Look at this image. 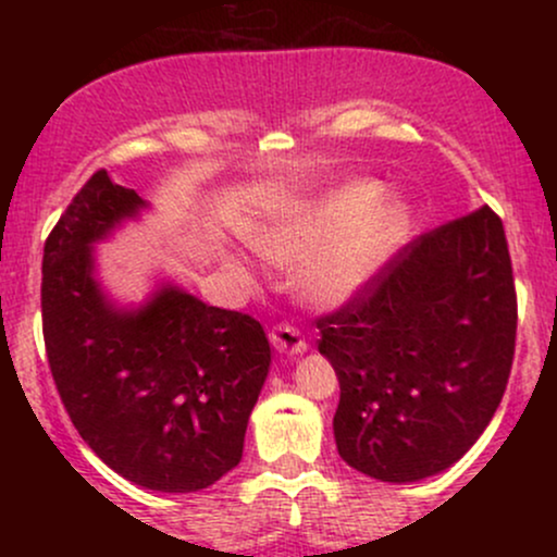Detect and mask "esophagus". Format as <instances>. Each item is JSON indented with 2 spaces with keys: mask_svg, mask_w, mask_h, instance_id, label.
Segmentation results:
<instances>
[{
  "mask_svg": "<svg viewBox=\"0 0 557 557\" xmlns=\"http://www.w3.org/2000/svg\"><path fill=\"white\" fill-rule=\"evenodd\" d=\"M270 341L274 345V350L285 356H298L306 350V341L300 337V332L296 327H290V324H277V327H272Z\"/></svg>",
  "mask_w": 557,
  "mask_h": 557,
  "instance_id": "34e87169",
  "label": "esophagus"
}]
</instances>
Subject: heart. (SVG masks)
<instances>
[{
	"mask_svg": "<svg viewBox=\"0 0 557 557\" xmlns=\"http://www.w3.org/2000/svg\"><path fill=\"white\" fill-rule=\"evenodd\" d=\"M380 183L343 185L290 220L272 222L253 235V246L272 261H304L298 283L314 304L341 306L361 293L382 267L398 253L413 227V209L403 198H379ZM230 272L248 280L238 257L227 259Z\"/></svg>",
	"mask_w": 557,
	"mask_h": 557,
	"instance_id": "obj_1",
	"label": "heart"
}]
</instances>
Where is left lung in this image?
Instances as JSON below:
<instances>
[{
    "instance_id": "8db88e82",
    "label": "left lung",
    "mask_w": 557,
    "mask_h": 557,
    "mask_svg": "<svg viewBox=\"0 0 557 557\" xmlns=\"http://www.w3.org/2000/svg\"><path fill=\"white\" fill-rule=\"evenodd\" d=\"M516 322L508 240L490 207L406 243L317 319L319 354L341 382L332 430L343 461L395 484L456 463L500 406Z\"/></svg>"
}]
</instances>
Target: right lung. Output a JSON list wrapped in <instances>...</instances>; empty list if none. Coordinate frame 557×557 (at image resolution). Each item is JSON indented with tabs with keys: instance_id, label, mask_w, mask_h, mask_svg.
<instances>
[{
	"instance_id": "obj_1",
	"label": "right lung",
	"mask_w": 557,
	"mask_h": 557,
	"mask_svg": "<svg viewBox=\"0 0 557 557\" xmlns=\"http://www.w3.org/2000/svg\"><path fill=\"white\" fill-rule=\"evenodd\" d=\"M144 207L107 170L75 194L44 243V343L67 417L101 461L146 490L198 492L240 463L272 350L257 319L175 285L138 309L104 296L94 243Z\"/></svg>"
}]
</instances>
